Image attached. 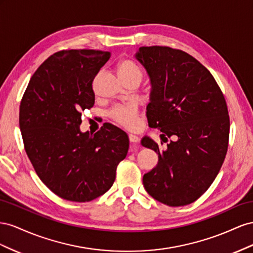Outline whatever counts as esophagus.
<instances>
[{"mask_svg":"<svg viewBox=\"0 0 253 253\" xmlns=\"http://www.w3.org/2000/svg\"><path fill=\"white\" fill-rule=\"evenodd\" d=\"M129 141H130V143L134 144V145L138 146V142H139L138 135H135V134H129Z\"/></svg>","mask_w":253,"mask_h":253,"instance_id":"esophagus-1","label":"esophagus"}]
</instances>
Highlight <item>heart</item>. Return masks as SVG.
<instances>
[{"mask_svg": "<svg viewBox=\"0 0 253 253\" xmlns=\"http://www.w3.org/2000/svg\"><path fill=\"white\" fill-rule=\"evenodd\" d=\"M117 69L120 77L125 84L133 81L141 83L142 71L133 61L128 59L121 60ZM110 117L119 126L126 129H134L139 124V109L134 104L115 107L111 110Z\"/></svg>", "mask_w": 253, "mask_h": 253, "instance_id": "obj_1", "label": "heart"}]
</instances>
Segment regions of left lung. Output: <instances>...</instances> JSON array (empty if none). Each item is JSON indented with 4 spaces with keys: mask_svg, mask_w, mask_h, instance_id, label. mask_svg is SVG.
Here are the masks:
<instances>
[{
    "mask_svg": "<svg viewBox=\"0 0 253 253\" xmlns=\"http://www.w3.org/2000/svg\"><path fill=\"white\" fill-rule=\"evenodd\" d=\"M135 58L150 78L148 125L160 129L161 140L169 142L161 150L149 136L142 139L159 158L143 176L144 187L167 206L190 205L210 187L225 160L230 130L226 99L210 71L181 49L142 46Z\"/></svg>",
    "mask_w": 253,
    "mask_h": 253,
    "instance_id": "1",
    "label": "left lung"
}]
</instances>
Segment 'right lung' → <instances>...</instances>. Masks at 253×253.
I'll list each match as a JSON object with an SVG mask.
<instances>
[{"instance_id":"add662e5","label":"right lung","mask_w":253,"mask_h":253,"mask_svg":"<svg viewBox=\"0 0 253 253\" xmlns=\"http://www.w3.org/2000/svg\"><path fill=\"white\" fill-rule=\"evenodd\" d=\"M110 53L67 49L49 56L32 76L20 104L24 148L41 181L57 196L76 203L112 186L128 153L125 131L111 124L94 135L82 132V112L94 105L93 79Z\"/></svg>"}]
</instances>
